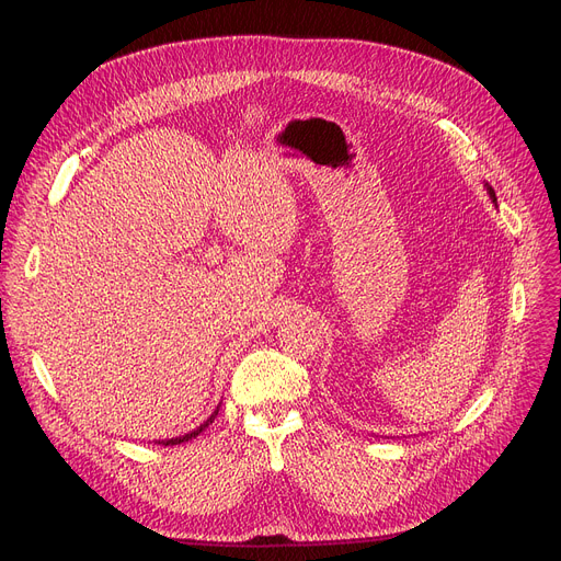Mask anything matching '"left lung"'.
<instances>
[{"label": "left lung", "instance_id": "obj_1", "mask_svg": "<svg viewBox=\"0 0 561 561\" xmlns=\"http://www.w3.org/2000/svg\"><path fill=\"white\" fill-rule=\"evenodd\" d=\"M484 188H486V193H489V197H491V202L497 206V197H495V193H493V188L489 186V184H484Z\"/></svg>", "mask_w": 561, "mask_h": 561}]
</instances>
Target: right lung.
Masks as SVG:
<instances>
[{
  "label": "right lung",
  "mask_w": 561,
  "mask_h": 561,
  "mask_svg": "<svg viewBox=\"0 0 561 561\" xmlns=\"http://www.w3.org/2000/svg\"><path fill=\"white\" fill-rule=\"evenodd\" d=\"M218 409H220V404L214 409V414L206 419L199 427H195L193 432H188V434H182V436H172V438H159V440H154V444H159V446H180V444H184V440H191V438H195L197 434H202L206 427H209L214 421H216V416H218Z\"/></svg>",
  "instance_id": "obj_1"
}]
</instances>
